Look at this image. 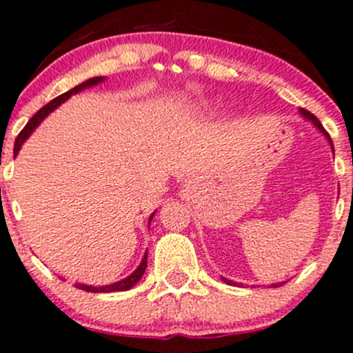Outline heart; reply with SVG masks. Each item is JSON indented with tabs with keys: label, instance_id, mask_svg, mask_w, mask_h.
<instances>
[{
	"label": "heart",
	"instance_id": "1",
	"mask_svg": "<svg viewBox=\"0 0 353 353\" xmlns=\"http://www.w3.org/2000/svg\"><path fill=\"white\" fill-rule=\"evenodd\" d=\"M213 108V102H199L196 105V112H206Z\"/></svg>",
	"mask_w": 353,
	"mask_h": 353
}]
</instances>
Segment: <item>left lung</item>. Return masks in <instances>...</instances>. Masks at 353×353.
I'll return each mask as SVG.
<instances>
[{
	"label": "left lung",
	"instance_id": "obj_1",
	"mask_svg": "<svg viewBox=\"0 0 353 353\" xmlns=\"http://www.w3.org/2000/svg\"><path fill=\"white\" fill-rule=\"evenodd\" d=\"M299 114H301V116H302V117H304V119H305V121H309V123H311V124H312V126H314V128H316V130H318V131H319V133H321V134H323V137H325V138H326V140H328V143H330V147H331V152H333V154H334V148H333V141H331L330 134H328V133H326V130H325V128H323L321 121H319V119H318V117H316V116H314V114H311V112H309V110H305V109H301V110H299ZM222 282H223V283H227V285H234V282H232V280L225 279V276H222ZM282 283H285V282H280V283H272V287H280V285H282Z\"/></svg>",
	"mask_w": 353,
	"mask_h": 353
}]
</instances>
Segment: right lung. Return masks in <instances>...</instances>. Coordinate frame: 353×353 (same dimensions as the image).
I'll list each match as a JSON object with an SVG mask.
<instances>
[{"label": "right lung", "mask_w": 353, "mask_h": 353, "mask_svg": "<svg viewBox=\"0 0 353 353\" xmlns=\"http://www.w3.org/2000/svg\"><path fill=\"white\" fill-rule=\"evenodd\" d=\"M104 80H105V77H94V78H88V80H85L83 83L77 85V87H73V88H71V90H68V92H65V94H63V95H59V97L52 99V101L49 102L48 105H44V108H42L41 110H37V112L34 114V117H32V119L28 121V123H27V126H25L23 130L20 131L19 137H17V140H15V147H13V157L19 155L20 148H22V145L25 143V141H27V138L30 137L32 133H34L35 128H37L39 124H41L42 121H44L46 117H48L49 114L52 112V110L58 109L59 105L63 104V102H66L68 99L71 97V95L78 94V92L85 90V88L95 87V85L102 83V81H104ZM154 215H155V212L152 213L150 219H148V225H150V222H152V219H154ZM147 259H148V252H145L143 258H141V263H140V265H138V268L134 270V272L131 273V275H128L126 279L119 280V282L110 283V285H102V287L87 285V283H77V288H80V290H87V292H124V290H130V288L137 285V283L140 282L141 276H143L145 270H147Z\"/></svg>", "instance_id": "add662e5"}]
</instances>
